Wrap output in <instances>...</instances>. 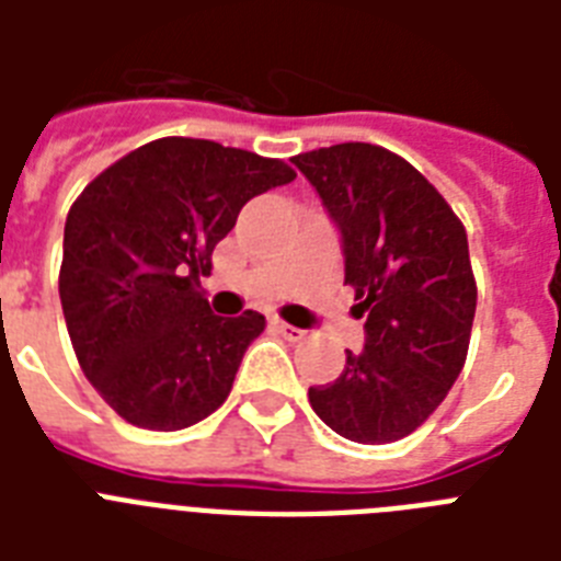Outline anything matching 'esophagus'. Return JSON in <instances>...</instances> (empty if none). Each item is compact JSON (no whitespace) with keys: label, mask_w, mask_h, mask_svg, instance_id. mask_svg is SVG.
Listing matches in <instances>:
<instances>
[{"label":"esophagus","mask_w":561,"mask_h":561,"mask_svg":"<svg viewBox=\"0 0 561 561\" xmlns=\"http://www.w3.org/2000/svg\"><path fill=\"white\" fill-rule=\"evenodd\" d=\"M271 325H273V329H276V332L282 334V337H288V341H302V334H306V332H302V329L285 323V320H279V317H273Z\"/></svg>","instance_id":"1"}]
</instances>
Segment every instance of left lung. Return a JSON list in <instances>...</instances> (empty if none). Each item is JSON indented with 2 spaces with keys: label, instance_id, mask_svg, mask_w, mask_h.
<instances>
[{
  "label": "left lung",
  "instance_id": "1",
  "mask_svg": "<svg viewBox=\"0 0 561 561\" xmlns=\"http://www.w3.org/2000/svg\"><path fill=\"white\" fill-rule=\"evenodd\" d=\"M341 232L364 350L308 401L334 434L383 445L413 434L457 381L478 285L469 238L445 197L408 160L367 142L294 157Z\"/></svg>",
  "mask_w": 561,
  "mask_h": 561
}]
</instances>
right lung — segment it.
<instances>
[{
    "mask_svg": "<svg viewBox=\"0 0 561 561\" xmlns=\"http://www.w3.org/2000/svg\"><path fill=\"white\" fill-rule=\"evenodd\" d=\"M297 178L209 139L165 136L101 171L64 229L60 306L75 355L130 425L180 431L227 401L264 317L211 314V250L250 197Z\"/></svg>",
    "mask_w": 561,
    "mask_h": 561,
    "instance_id": "obj_1",
    "label": "right lung"
}]
</instances>
